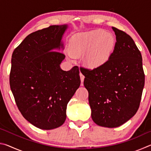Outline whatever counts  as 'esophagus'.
I'll return each mask as SVG.
<instances>
[{"mask_svg":"<svg viewBox=\"0 0 151 151\" xmlns=\"http://www.w3.org/2000/svg\"><path fill=\"white\" fill-rule=\"evenodd\" d=\"M80 76H81V83H83L84 81V79H85V76L83 75V73H80Z\"/></svg>","mask_w":151,"mask_h":151,"instance_id":"obj_1","label":"esophagus"}]
</instances>
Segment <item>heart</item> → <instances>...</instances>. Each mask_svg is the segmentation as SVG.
<instances>
[{
	"label": "heart",
	"mask_w": 151,
	"mask_h": 151,
	"mask_svg": "<svg viewBox=\"0 0 151 151\" xmlns=\"http://www.w3.org/2000/svg\"><path fill=\"white\" fill-rule=\"evenodd\" d=\"M115 46V39L111 33L103 30L81 33L74 36L70 51L76 57L85 56V63L91 68L99 67L108 61ZM68 58L73 59L70 55Z\"/></svg>",
	"instance_id": "obj_1"
}]
</instances>
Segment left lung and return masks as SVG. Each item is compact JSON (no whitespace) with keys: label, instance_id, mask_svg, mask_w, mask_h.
Returning a JSON list of instances; mask_svg holds the SVG:
<instances>
[{"label":"left lung","instance_id":"left-lung-1","mask_svg":"<svg viewBox=\"0 0 151 151\" xmlns=\"http://www.w3.org/2000/svg\"><path fill=\"white\" fill-rule=\"evenodd\" d=\"M112 29L116 42L108 61L93 69L81 70L92 119L108 128L121 126L136 114L145 78L141 53L134 40L122 30Z\"/></svg>","mask_w":151,"mask_h":151}]
</instances>
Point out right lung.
<instances>
[{
	"label": "right lung",
	"instance_id": "add662e5",
	"mask_svg": "<svg viewBox=\"0 0 151 151\" xmlns=\"http://www.w3.org/2000/svg\"><path fill=\"white\" fill-rule=\"evenodd\" d=\"M67 25H52L31 33L12 55L10 86L18 109L36 127L50 130L65 122L67 104L81 84L79 68L64 71L60 50Z\"/></svg>",
	"mask_w": 151,
	"mask_h": 151
}]
</instances>
